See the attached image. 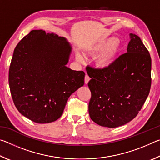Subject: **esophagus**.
I'll return each instance as SVG.
<instances>
[{
	"mask_svg": "<svg viewBox=\"0 0 160 160\" xmlns=\"http://www.w3.org/2000/svg\"><path fill=\"white\" fill-rule=\"evenodd\" d=\"M90 77H89L88 75L86 74V75H85V84H88L89 81H90Z\"/></svg>",
	"mask_w": 160,
	"mask_h": 160,
	"instance_id": "obj_1",
	"label": "esophagus"
}]
</instances>
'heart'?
Masks as SVG:
<instances>
[{
	"instance_id": "1",
	"label": "heart",
	"mask_w": 160,
	"mask_h": 160,
	"mask_svg": "<svg viewBox=\"0 0 160 160\" xmlns=\"http://www.w3.org/2000/svg\"><path fill=\"white\" fill-rule=\"evenodd\" d=\"M120 43L117 37H112L106 39L99 40L88 48V53L90 55H97L94 65L97 68L107 70L112 67L116 60L120 50ZM76 58L82 61L84 57L79 52L76 53Z\"/></svg>"
}]
</instances>
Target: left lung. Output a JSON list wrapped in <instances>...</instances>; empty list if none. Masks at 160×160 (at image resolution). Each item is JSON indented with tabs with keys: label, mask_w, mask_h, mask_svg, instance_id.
Returning <instances> with one entry per match:
<instances>
[{
	"label": "left lung",
	"mask_w": 160,
	"mask_h": 160,
	"mask_svg": "<svg viewBox=\"0 0 160 160\" xmlns=\"http://www.w3.org/2000/svg\"><path fill=\"white\" fill-rule=\"evenodd\" d=\"M127 53L107 70L87 68L92 97L89 114L99 126L125 125L141 109L151 87V57L140 38L131 34Z\"/></svg>",
	"instance_id": "obj_1"
}]
</instances>
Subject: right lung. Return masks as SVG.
<instances>
[{"label": "right lung", "instance_id": "right-lung-1", "mask_svg": "<svg viewBox=\"0 0 160 160\" xmlns=\"http://www.w3.org/2000/svg\"><path fill=\"white\" fill-rule=\"evenodd\" d=\"M72 49L66 38L42 29L31 31L16 46L9 86L22 115L48 123L63 114L69 97L85 83V72L66 66Z\"/></svg>", "mask_w": 160, "mask_h": 160}]
</instances>
